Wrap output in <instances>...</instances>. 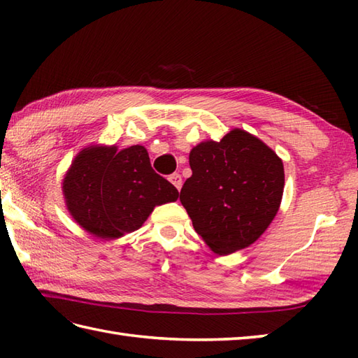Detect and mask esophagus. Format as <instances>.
<instances>
[{
	"label": "esophagus",
	"instance_id": "1",
	"mask_svg": "<svg viewBox=\"0 0 358 358\" xmlns=\"http://www.w3.org/2000/svg\"><path fill=\"white\" fill-rule=\"evenodd\" d=\"M169 181L175 186V189H177V191H180L181 185H183V181H181V175H180V173H172L171 177H169Z\"/></svg>",
	"mask_w": 358,
	"mask_h": 358
}]
</instances>
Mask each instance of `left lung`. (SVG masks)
<instances>
[{
	"label": "left lung",
	"mask_w": 358,
	"mask_h": 358,
	"mask_svg": "<svg viewBox=\"0 0 358 358\" xmlns=\"http://www.w3.org/2000/svg\"><path fill=\"white\" fill-rule=\"evenodd\" d=\"M192 177L180 201L194 229L218 255L245 249L262 237L280 209L285 189L281 158L255 135L235 127L189 154Z\"/></svg>",
	"instance_id": "obj_1"
}]
</instances>
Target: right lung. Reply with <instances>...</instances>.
Returning <instances> with one entry per match:
<instances>
[{"label": "right lung", "mask_w": 358, "mask_h": 358, "mask_svg": "<svg viewBox=\"0 0 358 358\" xmlns=\"http://www.w3.org/2000/svg\"><path fill=\"white\" fill-rule=\"evenodd\" d=\"M67 210L83 229L115 240L140 229L155 206L178 199L173 185L150 166L144 146L118 150L92 144L73 158L63 180Z\"/></svg>", "instance_id": "add662e5"}]
</instances>
